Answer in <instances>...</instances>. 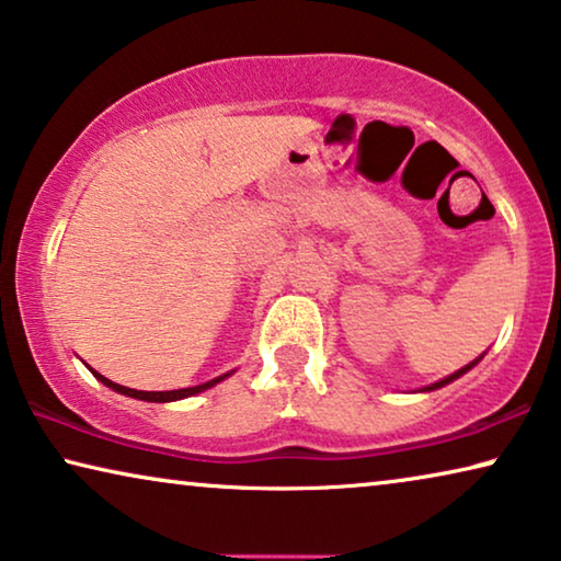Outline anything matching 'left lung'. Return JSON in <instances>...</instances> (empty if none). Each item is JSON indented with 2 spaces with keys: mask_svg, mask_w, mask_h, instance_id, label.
<instances>
[{
  "mask_svg": "<svg viewBox=\"0 0 561 561\" xmlns=\"http://www.w3.org/2000/svg\"><path fill=\"white\" fill-rule=\"evenodd\" d=\"M476 363H471V365H466V367H461V370H458V373H454V375H448V378H443L440 382H433V386L431 388H425V390H436V388H443V386H448V382L450 380H456V378H461V375L466 373V370H471V367H473Z\"/></svg>",
  "mask_w": 561,
  "mask_h": 561,
  "instance_id": "1",
  "label": "left lung"
}]
</instances>
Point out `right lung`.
Wrapping results in <instances>:
<instances>
[{
  "mask_svg": "<svg viewBox=\"0 0 561 561\" xmlns=\"http://www.w3.org/2000/svg\"><path fill=\"white\" fill-rule=\"evenodd\" d=\"M93 373H95V370H93ZM95 378H98L100 382H105L107 388H113L115 392H123V396H130V398H138V400H150V403H169V400H181V398L196 396V392H201V390H206V388L216 386V382H221L224 378H229V373H227V375H221V378H216V380H208V382H204V386H196V388H183V390H163V392H146V390H133V388H125V386H118V382H113V380L103 378V375H100V373H95Z\"/></svg>",
  "mask_w": 561,
  "mask_h": 561,
  "instance_id": "obj_1",
  "label": "right lung"
}]
</instances>
